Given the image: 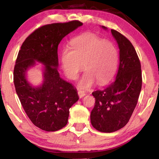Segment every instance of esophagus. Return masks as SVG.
Returning a JSON list of instances; mask_svg holds the SVG:
<instances>
[{"label":"esophagus","instance_id":"esophagus-1","mask_svg":"<svg viewBox=\"0 0 159 159\" xmlns=\"http://www.w3.org/2000/svg\"><path fill=\"white\" fill-rule=\"evenodd\" d=\"M78 94H79V98H83V97H84L86 95L85 92H84V91H82V90H79V91H78Z\"/></svg>","mask_w":159,"mask_h":159}]
</instances>
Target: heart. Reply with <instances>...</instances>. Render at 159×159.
<instances>
[{
	"label": "heart",
	"mask_w": 159,
	"mask_h": 159,
	"mask_svg": "<svg viewBox=\"0 0 159 159\" xmlns=\"http://www.w3.org/2000/svg\"><path fill=\"white\" fill-rule=\"evenodd\" d=\"M71 48L65 47L61 55L64 74L74 80L79 72H85L79 83L80 88H88L97 82L108 83L114 77L118 63V51L113 43L95 34L87 33L74 38Z\"/></svg>",
	"instance_id": "heart-1"
}]
</instances>
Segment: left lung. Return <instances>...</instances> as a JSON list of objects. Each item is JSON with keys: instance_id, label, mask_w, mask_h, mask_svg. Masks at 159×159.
I'll use <instances>...</instances> for the list:
<instances>
[{"instance_id": "1", "label": "left lung", "mask_w": 159, "mask_h": 159, "mask_svg": "<svg viewBox=\"0 0 159 159\" xmlns=\"http://www.w3.org/2000/svg\"><path fill=\"white\" fill-rule=\"evenodd\" d=\"M111 31L120 50L116 79L104 89L92 93L95 104L90 114L91 124L102 133L115 132L127 124L142 84L141 64L133 44L118 31Z\"/></svg>"}]
</instances>
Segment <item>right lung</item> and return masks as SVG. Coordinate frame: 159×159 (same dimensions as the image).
Returning <instances> with one entry per match:
<instances>
[{"label": "right lung", "mask_w": 159, "mask_h": 159, "mask_svg": "<svg viewBox=\"0 0 159 159\" xmlns=\"http://www.w3.org/2000/svg\"><path fill=\"white\" fill-rule=\"evenodd\" d=\"M82 25L73 20L42 26L26 38L19 51L13 71L16 93L29 119L43 130L64 128L69 109L79 99L76 89L60 77L57 48L64 36ZM35 61L46 65L44 83L39 88L32 87L25 78L26 70Z\"/></svg>", "instance_id": "add662e5"}]
</instances>
